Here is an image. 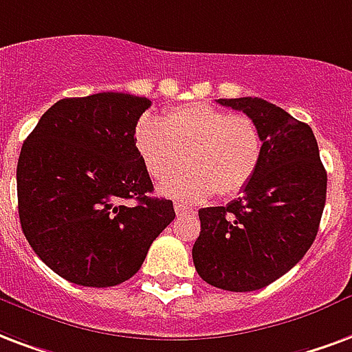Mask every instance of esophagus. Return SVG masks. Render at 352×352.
Segmentation results:
<instances>
[{
	"label": "esophagus",
	"instance_id": "34e87169",
	"mask_svg": "<svg viewBox=\"0 0 352 352\" xmlns=\"http://www.w3.org/2000/svg\"><path fill=\"white\" fill-rule=\"evenodd\" d=\"M173 209H175L177 214H192V212H194V209L188 207V205H184V203H175Z\"/></svg>",
	"mask_w": 352,
	"mask_h": 352
}]
</instances>
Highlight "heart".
<instances>
[{
    "label": "heart",
    "instance_id": "obj_1",
    "mask_svg": "<svg viewBox=\"0 0 352 352\" xmlns=\"http://www.w3.org/2000/svg\"><path fill=\"white\" fill-rule=\"evenodd\" d=\"M134 147L162 194L181 201H203L218 192L231 197L246 188L257 173L263 138L256 121L242 113L205 102L177 106L162 119L143 116L134 126Z\"/></svg>",
    "mask_w": 352,
    "mask_h": 352
}]
</instances>
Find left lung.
Segmentation results:
<instances>
[{"label":"left lung","mask_w":352,"mask_h":352,"mask_svg":"<svg viewBox=\"0 0 352 352\" xmlns=\"http://www.w3.org/2000/svg\"><path fill=\"white\" fill-rule=\"evenodd\" d=\"M216 102L256 121L263 156L241 197L199 210L201 233L192 257L207 283L246 293L282 278L314 244L327 201V171L309 124L257 96Z\"/></svg>","instance_id":"1"}]
</instances>
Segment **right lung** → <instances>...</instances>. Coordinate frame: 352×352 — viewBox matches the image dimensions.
<instances>
[{"instance_id":"add662e5","label":"right lung","mask_w":352,"mask_h":352,"mask_svg":"<svg viewBox=\"0 0 352 352\" xmlns=\"http://www.w3.org/2000/svg\"><path fill=\"white\" fill-rule=\"evenodd\" d=\"M151 100L96 93L57 100L23 142L18 214L31 248L56 274L85 287H113L136 274L175 218L134 147ZM136 201V204H132Z\"/></svg>"}]
</instances>
